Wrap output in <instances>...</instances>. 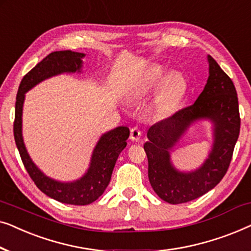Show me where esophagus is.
<instances>
[{
	"label": "esophagus",
	"instance_id": "1",
	"mask_svg": "<svg viewBox=\"0 0 251 251\" xmlns=\"http://www.w3.org/2000/svg\"><path fill=\"white\" fill-rule=\"evenodd\" d=\"M140 137H142V131H140L138 126H133L130 130V139L133 140V142H138V140H140Z\"/></svg>",
	"mask_w": 251,
	"mask_h": 251
}]
</instances>
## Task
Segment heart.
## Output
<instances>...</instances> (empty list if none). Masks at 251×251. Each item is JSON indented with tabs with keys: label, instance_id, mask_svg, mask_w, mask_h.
I'll return each mask as SVG.
<instances>
[{
	"label": "heart",
	"instance_id": "obj_1",
	"mask_svg": "<svg viewBox=\"0 0 251 251\" xmlns=\"http://www.w3.org/2000/svg\"><path fill=\"white\" fill-rule=\"evenodd\" d=\"M160 83L157 105L162 112L170 111L180 97L183 91V82L179 76L175 74L167 75L163 78V73L159 67H152L146 72L142 80L133 87L132 95L137 98H142L152 92Z\"/></svg>",
	"mask_w": 251,
	"mask_h": 251
}]
</instances>
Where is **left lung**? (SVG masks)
<instances>
[{"instance_id": "1", "label": "left lung", "mask_w": 251, "mask_h": 251, "mask_svg": "<svg viewBox=\"0 0 251 251\" xmlns=\"http://www.w3.org/2000/svg\"><path fill=\"white\" fill-rule=\"evenodd\" d=\"M207 84L193 105L151 126L145 143L151 186L163 201L179 204L195 200L212 190L225 176L240 133L238 95L228 75L208 56ZM213 122L214 144L208 159L197 171H177L170 159V151L198 119Z\"/></svg>"}]
</instances>
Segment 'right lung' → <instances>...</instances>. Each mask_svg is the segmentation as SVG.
<instances>
[{
    "label": "right lung",
    "instance_id": "obj_1",
    "mask_svg": "<svg viewBox=\"0 0 251 251\" xmlns=\"http://www.w3.org/2000/svg\"><path fill=\"white\" fill-rule=\"evenodd\" d=\"M84 56V53L74 52L71 50L54 51L32 68L20 82L16 98V113L13 122V135L17 149L29 177L48 197L61 203L74 205L90 204L104 193L111 180L116 160L126 146V139L130 135L129 128L118 126L104 133L95 147L90 167L87 173L80 179L70 183H61L46 176L29 157L23 139L22 116L25 94L29 89L54 75L81 72L82 58Z\"/></svg>",
    "mask_w": 251,
    "mask_h": 251
}]
</instances>
